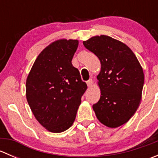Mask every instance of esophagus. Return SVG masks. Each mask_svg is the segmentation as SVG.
<instances>
[{
  "instance_id": "34e87169",
  "label": "esophagus",
  "mask_w": 158,
  "mask_h": 158,
  "mask_svg": "<svg viewBox=\"0 0 158 158\" xmlns=\"http://www.w3.org/2000/svg\"><path fill=\"white\" fill-rule=\"evenodd\" d=\"M86 83H87V85H88V87H91L92 86V83H93V81H92V79H89V80L87 81Z\"/></svg>"
}]
</instances>
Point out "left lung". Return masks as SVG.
<instances>
[{
  "label": "left lung",
  "instance_id": "obj_1",
  "mask_svg": "<svg viewBox=\"0 0 158 158\" xmlns=\"http://www.w3.org/2000/svg\"><path fill=\"white\" fill-rule=\"evenodd\" d=\"M83 45L101 63L97 76L101 96L92 106L95 115L102 125L118 128L130 120L141 102L142 67L126 44L111 36H94L83 41Z\"/></svg>",
  "mask_w": 158,
  "mask_h": 158
}]
</instances>
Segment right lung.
<instances>
[{
    "label": "right lung",
    "mask_w": 158,
    "mask_h": 158,
    "mask_svg": "<svg viewBox=\"0 0 158 158\" xmlns=\"http://www.w3.org/2000/svg\"><path fill=\"white\" fill-rule=\"evenodd\" d=\"M78 40L60 39L38 55L26 82V97L33 115L47 131L60 133L73 125L87 85L72 60Z\"/></svg>",
    "instance_id": "1"
}]
</instances>
